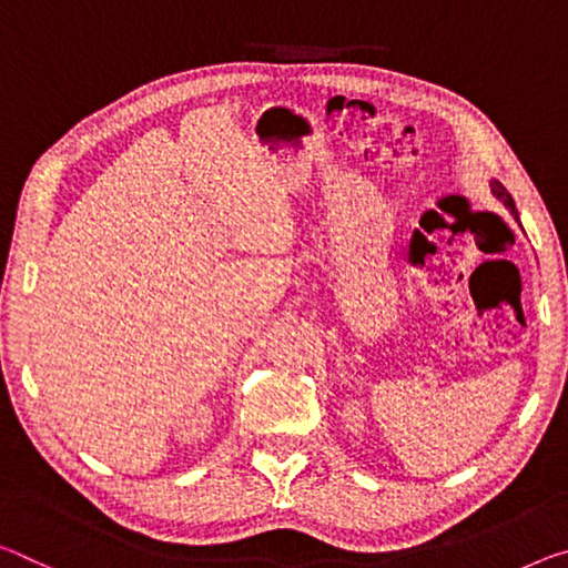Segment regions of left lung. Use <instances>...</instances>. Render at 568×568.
Segmentation results:
<instances>
[{"mask_svg": "<svg viewBox=\"0 0 568 568\" xmlns=\"http://www.w3.org/2000/svg\"><path fill=\"white\" fill-rule=\"evenodd\" d=\"M493 194H495V196H498V200H500L503 204H506V206H508V210H510V214H513V217H516V220H518V212H516V202H513V196L508 194V189H506V186H503V184H498V182H493Z\"/></svg>", "mask_w": 568, "mask_h": 568, "instance_id": "left-lung-1", "label": "left lung"}]
</instances>
